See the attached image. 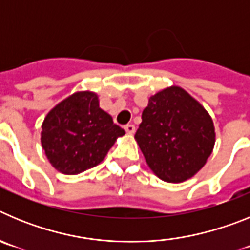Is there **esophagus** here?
I'll use <instances>...</instances> for the list:
<instances>
[{
  "label": "esophagus",
  "instance_id": "obj_1",
  "mask_svg": "<svg viewBox=\"0 0 250 250\" xmlns=\"http://www.w3.org/2000/svg\"><path fill=\"white\" fill-rule=\"evenodd\" d=\"M124 129H125V131H126L127 134H134V132H135V126H134L132 124H127V125H125Z\"/></svg>",
  "mask_w": 250,
  "mask_h": 250
}]
</instances>
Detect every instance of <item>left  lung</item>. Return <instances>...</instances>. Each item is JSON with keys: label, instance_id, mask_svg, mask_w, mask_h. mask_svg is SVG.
Instances as JSON below:
<instances>
[{"label": "left lung", "instance_id": "1", "mask_svg": "<svg viewBox=\"0 0 250 250\" xmlns=\"http://www.w3.org/2000/svg\"><path fill=\"white\" fill-rule=\"evenodd\" d=\"M135 140L158 178L182 183L205 165L215 144L210 115L179 86L152 95L141 115Z\"/></svg>", "mask_w": 250, "mask_h": 250}]
</instances>
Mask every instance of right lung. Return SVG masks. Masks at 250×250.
<instances>
[{
    "mask_svg": "<svg viewBox=\"0 0 250 250\" xmlns=\"http://www.w3.org/2000/svg\"><path fill=\"white\" fill-rule=\"evenodd\" d=\"M124 134L111 116L100 109L98 95L79 91L46 115L41 144L57 171L76 175L100 164Z\"/></svg>",
    "mask_w": 250,
    "mask_h": 250,
    "instance_id": "obj_1",
    "label": "right lung"
}]
</instances>
